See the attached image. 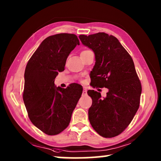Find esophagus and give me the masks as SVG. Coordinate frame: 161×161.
I'll return each instance as SVG.
<instances>
[{"label":"esophagus","mask_w":161,"mask_h":161,"mask_svg":"<svg viewBox=\"0 0 161 161\" xmlns=\"http://www.w3.org/2000/svg\"><path fill=\"white\" fill-rule=\"evenodd\" d=\"M86 89L85 87H84V90L82 92V95H86Z\"/></svg>","instance_id":"obj_1"}]
</instances>
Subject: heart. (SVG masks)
I'll return each mask as SVG.
<instances>
[{
	"instance_id": "obj_1",
	"label": "heart",
	"mask_w": 161,
	"mask_h": 161,
	"mask_svg": "<svg viewBox=\"0 0 161 161\" xmlns=\"http://www.w3.org/2000/svg\"><path fill=\"white\" fill-rule=\"evenodd\" d=\"M87 51H90V50H85V51H83L82 52H87Z\"/></svg>"
}]
</instances>
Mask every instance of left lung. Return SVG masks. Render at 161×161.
<instances>
[{
    "label": "left lung",
    "instance_id": "obj_1",
    "mask_svg": "<svg viewBox=\"0 0 161 161\" xmlns=\"http://www.w3.org/2000/svg\"><path fill=\"white\" fill-rule=\"evenodd\" d=\"M79 38L95 55L91 85L108 89L104 98L98 92L87 91L92 99L89 120L99 136L115 137L129 125L140 106L142 86L133 60L113 36L99 32Z\"/></svg>",
    "mask_w": 161,
    "mask_h": 161
}]
</instances>
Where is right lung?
<instances>
[{"mask_svg": "<svg viewBox=\"0 0 161 161\" xmlns=\"http://www.w3.org/2000/svg\"><path fill=\"white\" fill-rule=\"evenodd\" d=\"M80 45L75 34H58L45 39L30 58L24 73L23 99L30 120L40 130L55 136L66 129L82 93L73 83L57 87L54 80L64 70L70 52Z\"/></svg>", "mask_w": 161, "mask_h": 161, "instance_id": "right-lung-1", "label": "right lung"}]
</instances>
